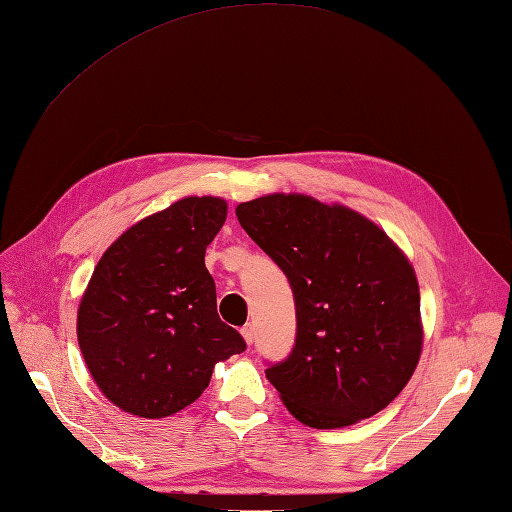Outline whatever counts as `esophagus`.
<instances>
[{
    "mask_svg": "<svg viewBox=\"0 0 512 512\" xmlns=\"http://www.w3.org/2000/svg\"><path fill=\"white\" fill-rule=\"evenodd\" d=\"M242 338H244L246 344H253V340H255V327L253 325H244L242 327Z\"/></svg>",
    "mask_w": 512,
    "mask_h": 512,
    "instance_id": "1",
    "label": "esophagus"
}]
</instances>
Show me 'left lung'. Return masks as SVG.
Segmentation results:
<instances>
[{
    "label": "left lung",
    "instance_id": "obj_1",
    "mask_svg": "<svg viewBox=\"0 0 512 512\" xmlns=\"http://www.w3.org/2000/svg\"><path fill=\"white\" fill-rule=\"evenodd\" d=\"M235 216L288 277L296 303L290 358L268 382L296 421L336 430L384 410L423 351L421 292L408 255L342 202L266 194Z\"/></svg>",
    "mask_w": 512,
    "mask_h": 512
}]
</instances>
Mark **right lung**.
<instances>
[{"label":"right lung","instance_id":"add662e5","mask_svg":"<svg viewBox=\"0 0 512 512\" xmlns=\"http://www.w3.org/2000/svg\"><path fill=\"white\" fill-rule=\"evenodd\" d=\"M227 200L185 196L106 248L78 305L76 334L95 386L117 408L163 419L194 403L213 366L246 349L216 310L205 251Z\"/></svg>","mask_w":512,"mask_h":512}]
</instances>
